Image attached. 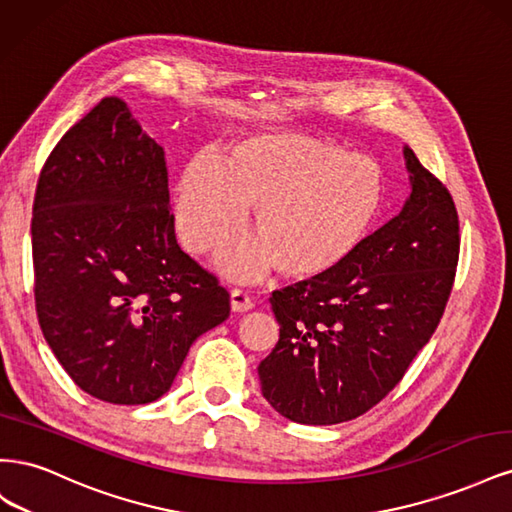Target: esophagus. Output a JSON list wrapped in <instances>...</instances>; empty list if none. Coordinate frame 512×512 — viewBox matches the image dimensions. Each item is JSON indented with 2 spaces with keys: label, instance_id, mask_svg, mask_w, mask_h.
Here are the masks:
<instances>
[{
  "label": "esophagus",
  "instance_id": "1",
  "mask_svg": "<svg viewBox=\"0 0 512 512\" xmlns=\"http://www.w3.org/2000/svg\"><path fill=\"white\" fill-rule=\"evenodd\" d=\"M254 307V301H252V297L247 292H243V290H239V288H235L230 292V309L232 312H250V309Z\"/></svg>",
  "mask_w": 512,
  "mask_h": 512
}]
</instances>
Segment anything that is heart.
I'll return each instance as SVG.
<instances>
[{
	"mask_svg": "<svg viewBox=\"0 0 512 512\" xmlns=\"http://www.w3.org/2000/svg\"><path fill=\"white\" fill-rule=\"evenodd\" d=\"M380 198L374 160L303 132L254 134L185 168L177 228L190 252L205 254L252 207L256 237L232 245L222 267L237 280H254L273 267L290 280H314L352 254Z\"/></svg>",
	"mask_w": 512,
	"mask_h": 512,
	"instance_id": "obj_1",
	"label": "heart"
}]
</instances>
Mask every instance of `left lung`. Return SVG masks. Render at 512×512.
I'll list each match as a JSON object with an SVG mask.
<instances>
[{
  "mask_svg": "<svg viewBox=\"0 0 512 512\" xmlns=\"http://www.w3.org/2000/svg\"><path fill=\"white\" fill-rule=\"evenodd\" d=\"M404 209L333 271L275 290L280 339L258 365L265 399L294 423L365 414L406 376L438 329L459 262V218L444 183L404 149Z\"/></svg>",
  "mask_w": 512,
  "mask_h": 512,
  "instance_id": "left-lung-1",
  "label": "left lung"
}]
</instances>
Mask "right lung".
Listing matches in <instances>:
<instances>
[{
    "label": "right lung",
    "mask_w": 512,
    "mask_h": 512,
    "mask_svg": "<svg viewBox=\"0 0 512 512\" xmlns=\"http://www.w3.org/2000/svg\"><path fill=\"white\" fill-rule=\"evenodd\" d=\"M164 149L104 98L46 158L32 218L44 339L108 404L162 397L190 346L230 314L220 280L175 237Z\"/></svg>",
    "instance_id": "obj_1"
}]
</instances>
